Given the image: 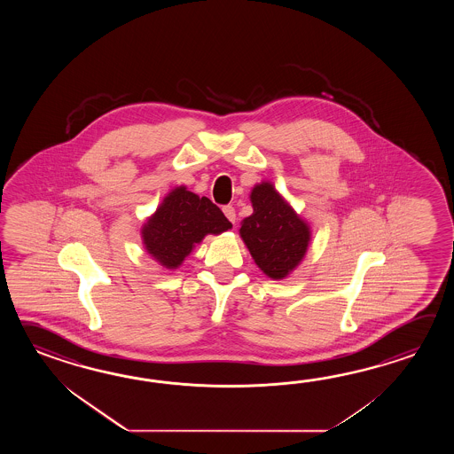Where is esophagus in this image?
I'll return each instance as SVG.
<instances>
[{"instance_id": "esophagus-1", "label": "esophagus", "mask_w": 454, "mask_h": 454, "mask_svg": "<svg viewBox=\"0 0 454 454\" xmlns=\"http://www.w3.org/2000/svg\"><path fill=\"white\" fill-rule=\"evenodd\" d=\"M223 214H225V217L231 221V223H235L237 221V214H235V209L231 207V206H223Z\"/></svg>"}]
</instances>
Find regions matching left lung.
Wrapping results in <instances>:
<instances>
[{"instance_id":"8db88e82","label":"left lung","mask_w":454,"mask_h":454,"mask_svg":"<svg viewBox=\"0 0 454 454\" xmlns=\"http://www.w3.org/2000/svg\"><path fill=\"white\" fill-rule=\"evenodd\" d=\"M250 200L253 214L241 221V240L268 278L284 279L309 250V225L270 182L254 184Z\"/></svg>"}]
</instances>
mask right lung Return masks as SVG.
Wrapping results in <instances>:
<instances>
[{
	"label": "right lung",
	"instance_id": "right-lung-1",
	"mask_svg": "<svg viewBox=\"0 0 454 454\" xmlns=\"http://www.w3.org/2000/svg\"><path fill=\"white\" fill-rule=\"evenodd\" d=\"M231 229L229 219L209 200L176 186L145 221L141 235L145 250L167 270H176L207 233Z\"/></svg>",
	"mask_w": 454,
	"mask_h": 454
}]
</instances>
